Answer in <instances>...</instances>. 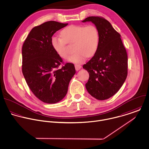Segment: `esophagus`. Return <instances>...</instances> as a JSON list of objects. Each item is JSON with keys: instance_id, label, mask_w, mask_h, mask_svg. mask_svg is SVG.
Listing matches in <instances>:
<instances>
[{"instance_id": "1", "label": "esophagus", "mask_w": 149, "mask_h": 149, "mask_svg": "<svg viewBox=\"0 0 149 149\" xmlns=\"http://www.w3.org/2000/svg\"><path fill=\"white\" fill-rule=\"evenodd\" d=\"M74 67H75L76 70L77 71V70H79L81 69V66L80 65H79V64H75L74 65Z\"/></svg>"}]
</instances>
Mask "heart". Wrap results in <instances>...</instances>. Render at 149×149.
Here are the masks:
<instances>
[{"label":"heart","mask_w":149,"mask_h":149,"mask_svg":"<svg viewBox=\"0 0 149 149\" xmlns=\"http://www.w3.org/2000/svg\"><path fill=\"white\" fill-rule=\"evenodd\" d=\"M62 36H54L51 38V45L56 53L62 58L66 59L69 52L67 42L74 43L75 52L68 58L69 62L81 63L86 58L93 56L99 45V32L94 25H72L61 31Z\"/></svg>","instance_id":"heart-1"}]
</instances>
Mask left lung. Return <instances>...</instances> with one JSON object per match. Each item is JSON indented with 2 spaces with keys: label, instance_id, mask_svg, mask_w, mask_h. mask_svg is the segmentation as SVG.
<instances>
[{
  "label": "left lung",
  "instance_id": "left-lung-1",
  "mask_svg": "<svg viewBox=\"0 0 149 149\" xmlns=\"http://www.w3.org/2000/svg\"><path fill=\"white\" fill-rule=\"evenodd\" d=\"M92 22L99 32V45L94 56L83 66L89 73L86 84L88 93L99 100L116 94L127 75V56L120 35L106 19L87 17L82 22Z\"/></svg>",
  "mask_w": 149,
  "mask_h": 149
}]
</instances>
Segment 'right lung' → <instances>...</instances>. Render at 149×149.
Instances as JSON below:
<instances>
[{
  "label": "right lung",
  "instance_id": "right-lung-1",
  "mask_svg": "<svg viewBox=\"0 0 149 149\" xmlns=\"http://www.w3.org/2000/svg\"><path fill=\"white\" fill-rule=\"evenodd\" d=\"M68 24L47 22L34 27L22 47V72L33 94L41 101L55 104L66 95L69 82L76 73L73 63L61 68L62 58L51 45V38Z\"/></svg>",
  "mask_w": 149,
  "mask_h": 149
}]
</instances>
